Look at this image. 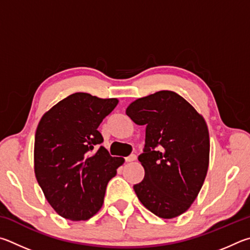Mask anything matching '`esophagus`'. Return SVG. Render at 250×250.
<instances>
[{"mask_svg":"<svg viewBox=\"0 0 250 250\" xmlns=\"http://www.w3.org/2000/svg\"><path fill=\"white\" fill-rule=\"evenodd\" d=\"M134 160H136V155H130L125 158L126 163H132V161H134Z\"/></svg>","mask_w":250,"mask_h":250,"instance_id":"34e87169","label":"esophagus"}]
</instances>
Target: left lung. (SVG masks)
<instances>
[{"label":"left lung","instance_id":"1","mask_svg":"<svg viewBox=\"0 0 250 250\" xmlns=\"http://www.w3.org/2000/svg\"><path fill=\"white\" fill-rule=\"evenodd\" d=\"M126 114L146 126L145 147L138 160L145 169L134 186L144 207L161 218L185 213L207 177L209 136L204 118L172 91H159L129 104Z\"/></svg>","mask_w":250,"mask_h":250}]
</instances>
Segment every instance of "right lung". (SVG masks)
Returning a JSON list of instances; mask_svg holds the SVG:
<instances>
[{
    "label": "right lung",
    "instance_id": "right-lung-1",
    "mask_svg": "<svg viewBox=\"0 0 250 250\" xmlns=\"http://www.w3.org/2000/svg\"><path fill=\"white\" fill-rule=\"evenodd\" d=\"M117 99L73 93L43 114L35 135L38 185L52 208L71 221H86L102 208L108 181L124 159L112 157L98 130Z\"/></svg>",
    "mask_w": 250,
    "mask_h": 250
}]
</instances>
